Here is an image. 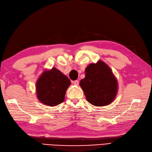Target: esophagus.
Wrapping results in <instances>:
<instances>
[{"instance_id": "1", "label": "esophagus", "mask_w": 152, "mask_h": 152, "mask_svg": "<svg viewBox=\"0 0 152 152\" xmlns=\"http://www.w3.org/2000/svg\"><path fill=\"white\" fill-rule=\"evenodd\" d=\"M73 83L75 86H78L79 84V81L78 80H75V81L73 82Z\"/></svg>"}]
</instances>
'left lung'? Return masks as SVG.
I'll return each mask as SVG.
<instances>
[{
    "label": "left lung",
    "instance_id": "8db88e82",
    "mask_svg": "<svg viewBox=\"0 0 152 152\" xmlns=\"http://www.w3.org/2000/svg\"><path fill=\"white\" fill-rule=\"evenodd\" d=\"M85 73V78L80 82V86L88 102L95 106L111 104L117 95L118 84L109 66L99 60L88 65Z\"/></svg>",
    "mask_w": 152,
    "mask_h": 152
}]
</instances>
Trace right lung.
Returning <instances> with one entry per match:
<instances>
[{"label":"right lung","mask_w":152,"mask_h":152,"mask_svg":"<svg viewBox=\"0 0 152 152\" xmlns=\"http://www.w3.org/2000/svg\"><path fill=\"white\" fill-rule=\"evenodd\" d=\"M70 84L68 77L57 68L46 69L36 83L37 97L46 106H56L64 102L66 92Z\"/></svg>","instance_id":"add662e5"}]
</instances>
